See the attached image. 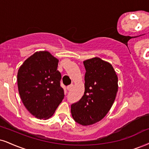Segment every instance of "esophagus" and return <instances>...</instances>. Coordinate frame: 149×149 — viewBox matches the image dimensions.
<instances>
[{"mask_svg":"<svg viewBox=\"0 0 149 149\" xmlns=\"http://www.w3.org/2000/svg\"><path fill=\"white\" fill-rule=\"evenodd\" d=\"M72 88H73V85H70V86H68L67 87V90L68 91H71L72 89Z\"/></svg>","mask_w":149,"mask_h":149,"instance_id":"obj_1","label":"esophagus"}]
</instances>
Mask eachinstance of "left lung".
I'll use <instances>...</instances> for the list:
<instances>
[{
	"instance_id": "1",
	"label": "left lung",
	"mask_w": 149,
	"mask_h": 149,
	"mask_svg": "<svg viewBox=\"0 0 149 149\" xmlns=\"http://www.w3.org/2000/svg\"><path fill=\"white\" fill-rule=\"evenodd\" d=\"M86 68L85 91L81 99L71 106L76 122L88 126L107 115L118 91V78L113 65L99 57L84 61Z\"/></svg>"
}]
</instances>
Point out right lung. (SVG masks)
<instances>
[{
  "label": "right lung",
  "mask_w": 149,
  "mask_h": 149,
  "mask_svg": "<svg viewBox=\"0 0 149 149\" xmlns=\"http://www.w3.org/2000/svg\"><path fill=\"white\" fill-rule=\"evenodd\" d=\"M58 63V59L49 52L39 51L18 69V88L22 102L30 113L39 119L52 117L64 98Z\"/></svg>",
  "instance_id": "right-lung-1"
}]
</instances>
